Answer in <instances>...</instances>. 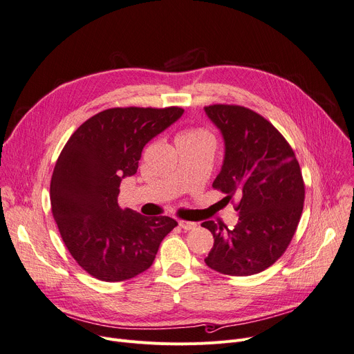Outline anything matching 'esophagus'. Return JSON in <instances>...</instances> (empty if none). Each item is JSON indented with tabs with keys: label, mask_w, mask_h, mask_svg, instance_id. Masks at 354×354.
<instances>
[{
	"label": "esophagus",
	"mask_w": 354,
	"mask_h": 354,
	"mask_svg": "<svg viewBox=\"0 0 354 354\" xmlns=\"http://www.w3.org/2000/svg\"><path fill=\"white\" fill-rule=\"evenodd\" d=\"M179 227L185 231H191V230H195L198 227L196 222H191V221H185V219H180L179 221Z\"/></svg>",
	"instance_id": "esophagus-1"
}]
</instances>
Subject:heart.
<instances>
[{"label": "heart", "instance_id": "heart-1", "mask_svg": "<svg viewBox=\"0 0 354 354\" xmlns=\"http://www.w3.org/2000/svg\"><path fill=\"white\" fill-rule=\"evenodd\" d=\"M176 140H183V142L209 140V142H214L212 135L208 132L207 129H203V127H188V129H185L178 135Z\"/></svg>", "mask_w": 354, "mask_h": 354}]
</instances>
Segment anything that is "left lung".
Segmentation results:
<instances>
[{
  "mask_svg": "<svg viewBox=\"0 0 354 354\" xmlns=\"http://www.w3.org/2000/svg\"><path fill=\"white\" fill-rule=\"evenodd\" d=\"M205 111L225 140L224 165L212 188L228 202L239 196L234 228L202 222L214 235L205 263L232 277L258 274L286 252L299 227L306 195L300 165L286 138L257 111L222 103Z\"/></svg>",
  "mask_w": 354,
  "mask_h": 354,
  "instance_id": "left-lung-1",
  "label": "left lung"
}]
</instances>
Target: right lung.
<instances>
[{
	"label": "right lung",
	"instance_id": "obj_1",
	"mask_svg": "<svg viewBox=\"0 0 354 354\" xmlns=\"http://www.w3.org/2000/svg\"><path fill=\"white\" fill-rule=\"evenodd\" d=\"M182 113L178 106L106 109L64 145L50 183L51 212L70 255L97 280L118 283L146 271L178 225L169 216L123 211L118 196L145 145Z\"/></svg>",
	"mask_w": 354,
	"mask_h": 354
}]
</instances>
